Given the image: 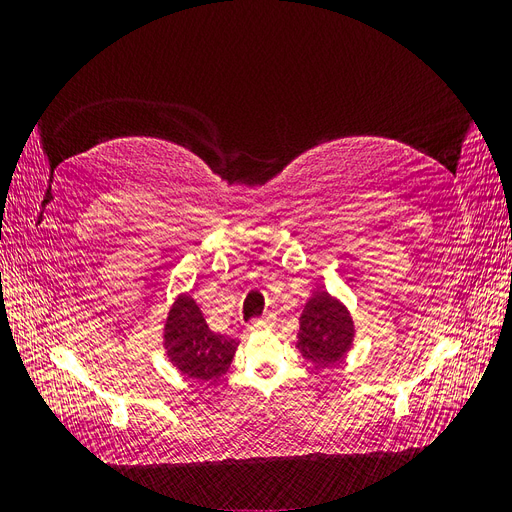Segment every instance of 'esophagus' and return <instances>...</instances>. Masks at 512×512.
Here are the masks:
<instances>
[{
	"label": "esophagus",
	"mask_w": 512,
	"mask_h": 512,
	"mask_svg": "<svg viewBox=\"0 0 512 512\" xmlns=\"http://www.w3.org/2000/svg\"><path fill=\"white\" fill-rule=\"evenodd\" d=\"M267 324H273V316H265V318H258L250 324V329H258V327H267Z\"/></svg>",
	"instance_id": "obj_1"
}]
</instances>
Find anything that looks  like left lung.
I'll return each mask as SVG.
<instances>
[{
  "mask_svg": "<svg viewBox=\"0 0 512 512\" xmlns=\"http://www.w3.org/2000/svg\"><path fill=\"white\" fill-rule=\"evenodd\" d=\"M297 348L316 367H329L344 359L354 339V322L348 309L329 292H314L299 318Z\"/></svg>",
  "mask_w": 512,
  "mask_h": 512,
  "instance_id": "8db88e82",
  "label": "left lung"
}]
</instances>
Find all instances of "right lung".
I'll use <instances>...</instances> for the list:
<instances>
[{
  "label": "right lung",
  "mask_w": 512,
  "mask_h": 512,
  "mask_svg": "<svg viewBox=\"0 0 512 512\" xmlns=\"http://www.w3.org/2000/svg\"><path fill=\"white\" fill-rule=\"evenodd\" d=\"M237 346V339L209 329L203 312L190 294H181L170 307L164 324V348L168 361L183 376L203 382L222 378L232 363Z\"/></svg>",
  "instance_id": "add662e5"
}]
</instances>
